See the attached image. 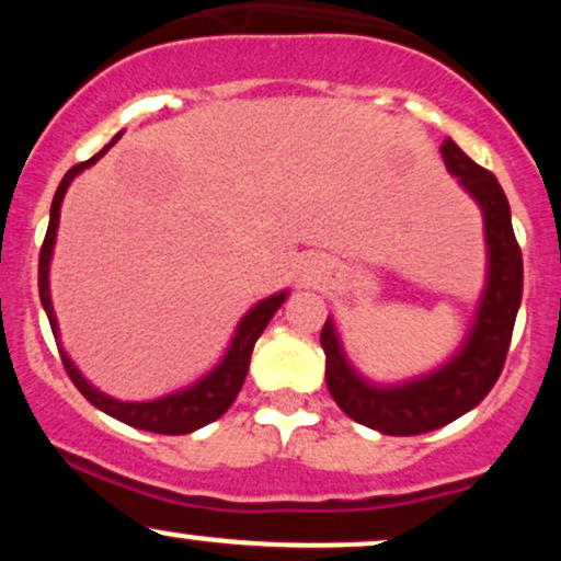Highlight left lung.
Here are the masks:
<instances>
[{
  "label": "left lung",
  "instance_id": "left-lung-1",
  "mask_svg": "<svg viewBox=\"0 0 561 561\" xmlns=\"http://www.w3.org/2000/svg\"><path fill=\"white\" fill-rule=\"evenodd\" d=\"M440 152L448 171L459 176L465 190L480 203L482 216H485L488 253H491L485 298L459 356L433 375L414 379L401 388H375V385L362 382L345 364L330 319L321 327V347L327 353V388L334 403L351 420L385 435L430 433L474 409L501 377L508 343H512L514 319L523 300V250L514 237L504 190L495 182L493 173L467 158L456 141H443Z\"/></svg>",
  "mask_w": 561,
  "mask_h": 561
}]
</instances>
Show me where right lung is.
<instances>
[{
  "label": "right lung",
  "instance_id": "1",
  "mask_svg": "<svg viewBox=\"0 0 561 561\" xmlns=\"http://www.w3.org/2000/svg\"><path fill=\"white\" fill-rule=\"evenodd\" d=\"M118 139V137H115ZM115 139L105 150L96 152L94 158L83 160V163L73 165L66 176H62L60 186H57L55 199H53V210H49V227L47 234H44L42 242V253H38V298H42L44 311H47L49 327H53V334H57V319L53 311V300H49V259H53V244H55V234H57V221H60V205H62V195H66L68 184L73 182V176L83 169L100 160L105 156L107 150L115 145ZM287 293L274 295V298L259 302L248 317L242 319L240 330L234 334V343H231L227 358L210 371L203 382H197L195 388L182 390V392H173V396L158 398V401H147V403H124V401H115V398L105 396L92 385L87 382L79 375L73 362L66 356V351L60 353L62 366H66L70 382L79 388V392L87 398L89 403L102 409L105 414L115 416L118 422L128 424V427H137V430H147V433H158V435H186L192 430L205 427V424L216 422L224 411L234 403L237 392L242 390L244 377H248V366H250V353H253L255 340L261 337V332L266 330V324L272 321V317L279 311V306L285 302Z\"/></svg>",
  "mask_w": 561,
  "mask_h": 561
}]
</instances>
